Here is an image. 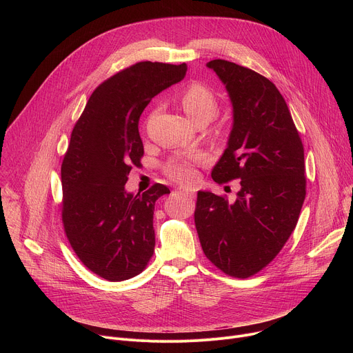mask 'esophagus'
<instances>
[{
  "label": "esophagus",
  "instance_id": "1",
  "mask_svg": "<svg viewBox=\"0 0 353 353\" xmlns=\"http://www.w3.org/2000/svg\"><path fill=\"white\" fill-rule=\"evenodd\" d=\"M177 191H180V192H187V194L194 195V190L190 188V187H187V185H179V187H177Z\"/></svg>",
  "mask_w": 353,
  "mask_h": 353
}]
</instances>
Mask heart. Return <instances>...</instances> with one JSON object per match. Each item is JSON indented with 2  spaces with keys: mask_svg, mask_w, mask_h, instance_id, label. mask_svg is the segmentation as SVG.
I'll return each instance as SVG.
<instances>
[{
  "mask_svg": "<svg viewBox=\"0 0 353 353\" xmlns=\"http://www.w3.org/2000/svg\"><path fill=\"white\" fill-rule=\"evenodd\" d=\"M180 105L187 114V117L195 123L198 120H211L218 109L216 99L214 93L203 85L188 86L181 97ZM191 159H177L168 165L166 170L169 176L177 180H190L192 177Z\"/></svg>",
  "mask_w": 353,
  "mask_h": 353,
  "instance_id": "heart-1",
  "label": "heart"
}]
</instances>
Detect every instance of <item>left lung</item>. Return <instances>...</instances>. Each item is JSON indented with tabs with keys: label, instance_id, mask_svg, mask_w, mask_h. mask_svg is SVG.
Segmentation results:
<instances>
[{
	"label": "left lung",
	"instance_id": "8db88e82",
	"mask_svg": "<svg viewBox=\"0 0 353 353\" xmlns=\"http://www.w3.org/2000/svg\"><path fill=\"white\" fill-rule=\"evenodd\" d=\"M229 94L233 123L212 169L216 183L240 180L236 201L198 191L194 214L207 259L248 278L267 267L293 229L306 196L305 149L283 96L265 77L226 60L207 63Z\"/></svg>",
	"mask_w": 353,
	"mask_h": 353
}]
</instances>
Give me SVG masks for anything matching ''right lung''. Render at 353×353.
<instances>
[{"label": "right lung", "instance_id": "right-lung-1", "mask_svg": "<svg viewBox=\"0 0 353 353\" xmlns=\"http://www.w3.org/2000/svg\"><path fill=\"white\" fill-rule=\"evenodd\" d=\"M185 72L184 63L150 61L117 72L93 90L72 130L61 166L64 229L83 265L108 281L141 274L154 254L155 203L170 190L134 195L125 183L143 155V109Z\"/></svg>", "mask_w": 353, "mask_h": 353}]
</instances>
